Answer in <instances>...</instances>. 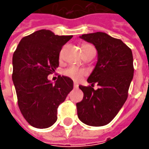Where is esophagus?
Returning <instances> with one entry per match:
<instances>
[{"label": "esophagus", "mask_w": 149, "mask_h": 149, "mask_svg": "<svg viewBox=\"0 0 149 149\" xmlns=\"http://www.w3.org/2000/svg\"><path fill=\"white\" fill-rule=\"evenodd\" d=\"M78 87H79V84H78L77 83H74V88L77 89Z\"/></svg>", "instance_id": "esophagus-1"}]
</instances>
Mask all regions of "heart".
Wrapping results in <instances>:
<instances>
[{
	"mask_svg": "<svg viewBox=\"0 0 149 149\" xmlns=\"http://www.w3.org/2000/svg\"><path fill=\"white\" fill-rule=\"evenodd\" d=\"M88 47H94L93 45H89V44H85L82 45V49L88 48ZM63 74L65 75L67 77L70 78L74 80H79L81 77H83L84 75L86 74V71L85 70L79 68L77 66H70L68 68H66L65 70L63 71Z\"/></svg>",
	"mask_w": 149,
	"mask_h": 149,
	"instance_id": "heart-1",
	"label": "heart"
}]
</instances>
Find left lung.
I'll list each match as a JSON object with an SVG mask.
<instances>
[{
  "label": "left lung",
  "mask_w": 149,
  "mask_h": 149,
  "mask_svg": "<svg viewBox=\"0 0 149 149\" xmlns=\"http://www.w3.org/2000/svg\"><path fill=\"white\" fill-rule=\"evenodd\" d=\"M80 38L95 45L98 61L87 79L91 85L79 86L84 98L76 104L78 117L89 126H104L117 115L128 98L134 71L132 50L121 40L104 32ZM95 83L100 86L96 91L93 88Z\"/></svg>",
  "instance_id": "1"
}]
</instances>
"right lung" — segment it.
Returning a JSON list of instances; mask_svg holds the SVG:
<instances>
[{
    "label": "right lung",
    "mask_w": 149,
    "mask_h": 149,
    "mask_svg": "<svg viewBox=\"0 0 149 149\" xmlns=\"http://www.w3.org/2000/svg\"><path fill=\"white\" fill-rule=\"evenodd\" d=\"M72 36H56L40 30L21 39L12 58L14 83L18 106L26 121L37 129H46L57 120V109L73 89L70 78L48 79L59 66L63 45Z\"/></svg>",
    "instance_id": "obj_1"
}]
</instances>
